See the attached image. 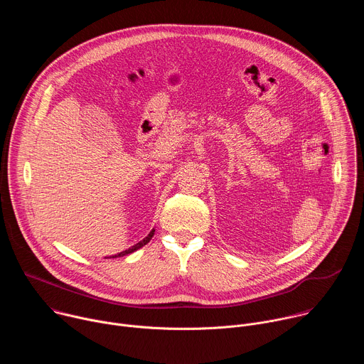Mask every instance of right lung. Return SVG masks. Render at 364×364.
Wrapping results in <instances>:
<instances>
[{
  "instance_id": "right-lung-1",
  "label": "right lung",
  "mask_w": 364,
  "mask_h": 364,
  "mask_svg": "<svg viewBox=\"0 0 364 364\" xmlns=\"http://www.w3.org/2000/svg\"><path fill=\"white\" fill-rule=\"evenodd\" d=\"M154 232H155V229H152L142 240H139L138 243H135L134 246H131L129 249H127V250H122V252H119V253H117V255H112V256H109V257H121V256H125V255H128V253H132V252H135V250H138L139 247H142V246H145L151 239H152V236H154ZM105 259H108V257H105Z\"/></svg>"
}]
</instances>
